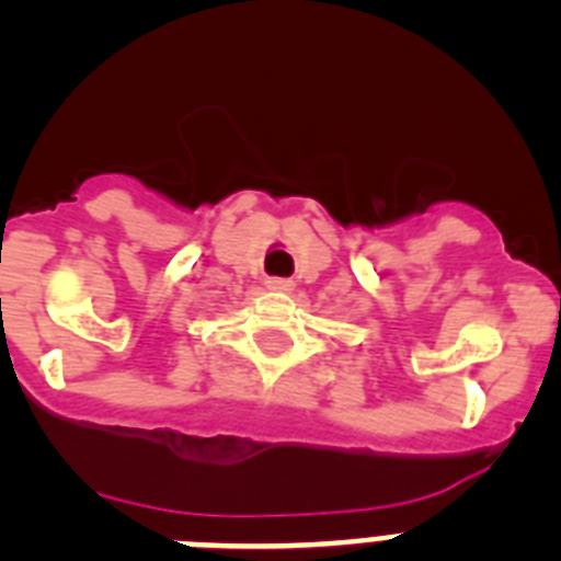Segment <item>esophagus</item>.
Wrapping results in <instances>:
<instances>
[{"label": "esophagus", "instance_id": "esophagus-1", "mask_svg": "<svg viewBox=\"0 0 561 561\" xmlns=\"http://www.w3.org/2000/svg\"><path fill=\"white\" fill-rule=\"evenodd\" d=\"M266 286H270L272 291H291L295 289V280H289V277H270Z\"/></svg>", "mask_w": 561, "mask_h": 561}]
</instances>
